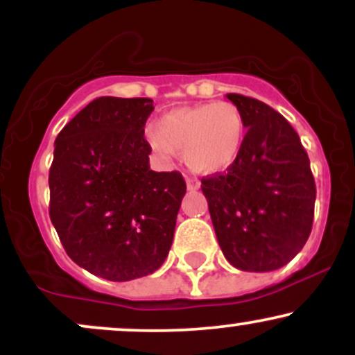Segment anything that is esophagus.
Instances as JSON below:
<instances>
[{"label":"esophagus","mask_w":355,"mask_h":355,"mask_svg":"<svg viewBox=\"0 0 355 355\" xmlns=\"http://www.w3.org/2000/svg\"><path fill=\"white\" fill-rule=\"evenodd\" d=\"M187 189H189L190 191L193 190H198L200 189V180H197V178H187Z\"/></svg>","instance_id":"1"}]
</instances>
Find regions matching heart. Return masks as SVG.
Segmentation results:
<instances>
[{
	"mask_svg": "<svg viewBox=\"0 0 355 355\" xmlns=\"http://www.w3.org/2000/svg\"><path fill=\"white\" fill-rule=\"evenodd\" d=\"M245 140V118L237 105L210 101L165 113L148 132V144L162 158L183 150L198 173H218L235 164Z\"/></svg>",
	"mask_w": 355,
	"mask_h": 355,
	"instance_id": "heart-1",
	"label": "heart"
}]
</instances>
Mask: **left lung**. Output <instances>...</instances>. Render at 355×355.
<instances>
[{"instance_id": "1", "label": "left lung", "mask_w": 355, "mask_h": 355, "mask_svg": "<svg viewBox=\"0 0 355 355\" xmlns=\"http://www.w3.org/2000/svg\"><path fill=\"white\" fill-rule=\"evenodd\" d=\"M245 118V140L225 173L202 178L218 245L235 268L270 272L302 250L312 230L315 182L307 152L263 101L229 93Z\"/></svg>"}]
</instances>
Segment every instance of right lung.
Instances as JSON below:
<instances>
[{
	"label": "right lung",
	"instance_id": "right-lung-1",
	"mask_svg": "<svg viewBox=\"0 0 355 355\" xmlns=\"http://www.w3.org/2000/svg\"><path fill=\"white\" fill-rule=\"evenodd\" d=\"M152 112L150 98L101 96L55 140L51 223L73 262L113 282L162 267L187 191L182 173L150 170Z\"/></svg>",
	"mask_w": 355,
	"mask_h": 355
}]
</instances>
